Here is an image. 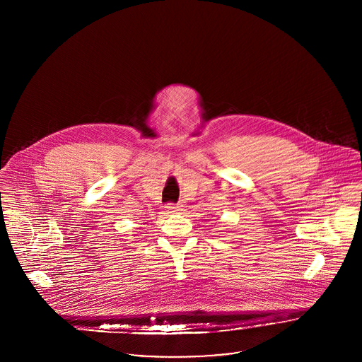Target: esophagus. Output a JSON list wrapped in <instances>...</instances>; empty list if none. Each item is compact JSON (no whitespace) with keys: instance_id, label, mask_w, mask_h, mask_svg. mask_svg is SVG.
Listing matches in <instances>:
<instances>
[{"instance_id":"esophagus-1","label":"esophagus","mask_w":362,"mask_h":362,"mask_svg":"<svg viewBox=\"0 0 362 362\" xmlns=\"http://www.w3.org/2000/svg\"><path fill=\"white\" fill-rule=\"evenodd\" d=\"M165 207H167V211H168V213H180V211L182 210V205H180V204H177V205L168 204Z\"/></svg>"}]
</instances>
